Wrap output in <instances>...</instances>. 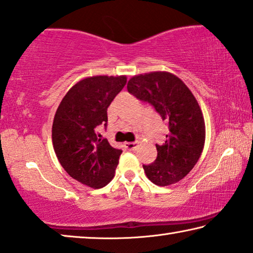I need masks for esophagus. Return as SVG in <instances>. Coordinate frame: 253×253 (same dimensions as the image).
I'll list each match as a JSON object with an SVG mask.
<instances>
[{"mask_svg":"<svg viewBox=\"0 0 253 253\" xmlns=\"http://www.w3.org/2000/svg\"><path fill=\"white\" fill-rule=\"evenodd\" d=\"M125 148L128 150H135L137 148V142H126Z\"/></svg>","mask_w":253,"mask_h":253,"instance_id":"esophagus-1","label":"esophagus"}]
</instances>
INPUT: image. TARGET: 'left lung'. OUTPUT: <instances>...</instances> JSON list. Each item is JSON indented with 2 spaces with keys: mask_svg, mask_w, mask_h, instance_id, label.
Listing matches in <instances>:
<instances>
[{
  "mask_svg": "<svg viewBox=\"0 0 253 253\" xmlns=\"http://www.w3.org/2000/svg\"><path fill=\"white\" fill-rule=\"evenodd\" d=\"M127 89L154 106L169 125L166 141L156 144V161L143 165L148 179L162 187L183 179L196 165L205 142L204 118L193 92L169 72L135 76L128 81Z\"/></svg>",
  "mask_w": 253,
  "mask_h": 253,
  "instance_id": "1",
  "label": "left lung"
}]
</instances>
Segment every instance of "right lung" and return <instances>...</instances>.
I'll use <instances>...</instances> for the list:
<instances>
[{"label":"right lung","mask_w":253,"mask_h":253,"mask_svg":"<svg viewBox=\"0 0 253 253\" xmlns=\"http://www.w3.org/2000/svg\"><path fill=\"white\" fill-rule=\"evenodd\" d=\"M127 83L125 76L86 78L74 84L57 109L52 144L70 176L91 188L112 180L122 149L99 134L108 126V108Z\"/></svg>","instance_id":"right-lung-1"}]
</instances>
